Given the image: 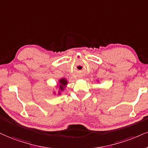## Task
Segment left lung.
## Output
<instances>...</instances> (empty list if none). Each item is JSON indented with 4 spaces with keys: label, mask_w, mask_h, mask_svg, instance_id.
Returning <instances> with one entry per match:
<instances>
[{
    "label": "left lung",
    "mask_w": 148,
    "mask_h": 148,
    "mask_svg": "<svg viewBox=\"0 0 148 148\" xmlns=\"http://www.w3.org/2000/svg\"><path fill=\"white\" fill-rule=\"evenodd\" d=\"M97 82H98V81H97Z\"/></svg>",
    "instance_id": "1"
}]
</instances>
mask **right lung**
Returning a JSON list of instances; mask_svg holds the SVG:
<instances>
[{
    "label": "right lung",
    "mask_w": 148,
    "mask_h": 148,
    "mask_svg": "<svg viewBox=\"0 0 148 148\" xmlns=\"http://www.w3.org/2000/svg\"><path fill=\"white\" fill-rule=\"evenodd\" d=\"M58 95H60L62 93V92H63L64 90L65 87L66 86L67 84H68V81H67L66 79H65V78H62V79H60L59 81H58ZM53 93L56 95V92H53Z\"/></svg>",
    "instance_id": "1"
}]
</instances>
